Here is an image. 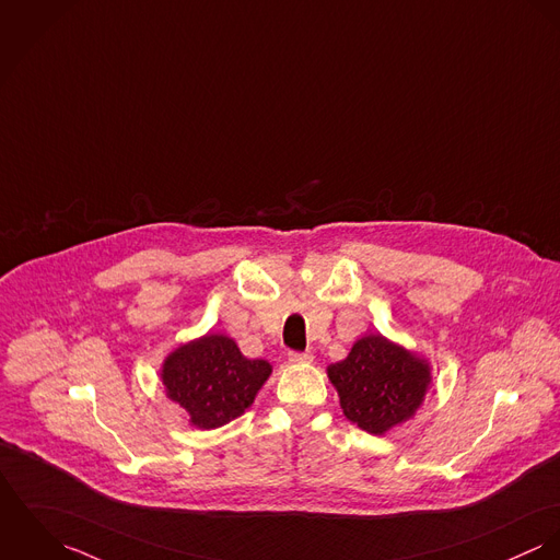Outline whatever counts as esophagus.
<instances>
[{
    "mask_svg": "<svg viewBox=\"0 0 560 560\" xmlns=\"http://www.w3.org/2000/svg\"><path fill=\"white\" fill-rule=\"evenodd\" d=\"M288 359H290V363H311L313 354L311 352H290Z\"/></svg>",
    "mask_w": 560,
    "mask_h": 560,
    "instance_id": "esophagus-1",
    "label": "esophagus"
}]
</instances>
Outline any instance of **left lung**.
Masks as SVG:
<instances>
[{
  "label": "left lung",
  "mask_w": 560,
  "mask_h": 560,
  "mask_svg": "<svg viewBox=\"0 0 560 560\" xmlns=\"http://www.w3.org/2000/svg\"><path fill=\"white\" fill-rule=\"evenodd\" d=\"M326 372L346 419L373 435L412 419L432 384L425 359L382 335L361 337L350 354Z\"/></svg>",
  "instance_id": "1"
}]
</instances>
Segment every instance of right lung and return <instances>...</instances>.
<instances>
[{
    "mask_svg": "<svg viewBox=\"0 0 560 560\" xmlns=\"http://www.w3.org/2000/svg\"><path fill=\"white\" fill-rule=\"evenodd\" d=\"M270 373L268 361L243 357L232 337L208 332L176 348L161 380L167 397L187 410L190 425L217 430L249 408Z\"/></svg>",
    "mask_w": 560,
    "mask_h": 560,
    "instance_id": "obj_1",
    "label": "right lung"
}]
</instances>
